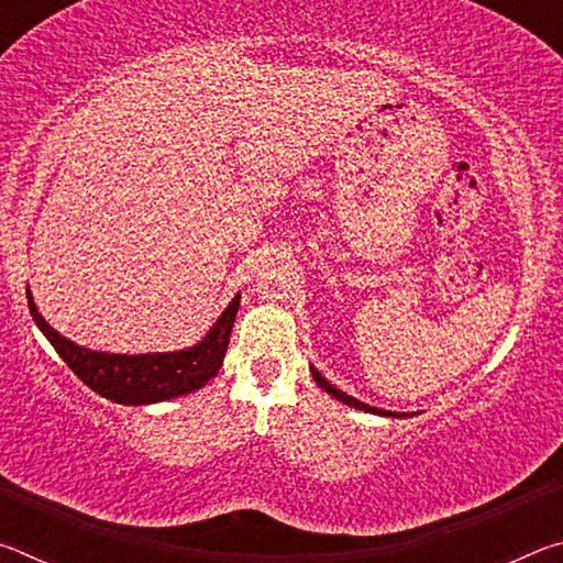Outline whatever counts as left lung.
I'll return each mask as SVG.
<instances>
[{
  "label": "left lung",
  "instance_id": "1",
  "mask_svg": "<svg viewBox=\"0 0 563 563\" xmlns=\"http://www.w3.org/2000/svg\"><path fill=\"white\" fill-rule=\"evenodd\" d=\"M310 373H312V379H316V383L325 389L328 395H332L335 399H340V402H345V405H350V407H355V409H365V412H373V415H385V417H405V415H399V412H387V409H379V407H369V405H365V402H360V399H355V397H350V395H345L342 393V389H338L335 385H330L325 377H322L316 367L310 365Z\"/></svg>",
  "mask_w": 563,
  "mask_h": 563
}]
</instances>
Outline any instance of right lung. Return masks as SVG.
I'll list each match as a JSON object with an SVG mask.
<instances>
[{
	"label": "right lung",
	"mask_w": 563,
	"mask_h": 563,
	"mask_svg": "<svg viewBox=\"0 0 563 563\" xmlns=\"http://www.w3.org/2000/svg\"><path fill=\"white\" fill-rule=\"evenodd\" d=\"M26 300H30V312L36 328L44 332L46 340L52 342L59 357L84 385L111 399V402L151 405L194 393L216 377L223 365L241 295H235L198 345L178 352H148V355H111V352L76 345L49 328V322L36 310L30 290H26Z\"/></svg>",
	"instance_id": "obj_1"
}]
</instances>
